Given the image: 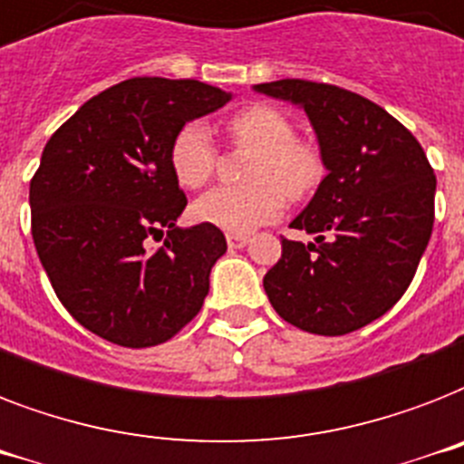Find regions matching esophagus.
Returning <instances> with one entry per match:
<instances>
[{"mask_svg":"<svg viewBox=\"0 0 464 464\" xmlns=\"http://www.w3.org/2000/svg\"><path fill=\"white\" fill-rule=\"evenodd\" d=\"M246 244H249V237H246V235H235V232H229V235H227L229 249H244Z\"/></svg>","mask_w":464,"mask_h":464,"instance_id":"1","label":"esophagus"}]
</instances>
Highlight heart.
<instances>
[{"label":"heart","mask_w":464,"mask_h":464,"mask_svg":"<svg viewBox=\"0 0 464 464\" xmlns=\"http://www.w3.org/2000/svg\"><path fill=\"white\" fill-rule=\"evenodd\" d=\"M235 146L254 150L246 187H220L194 203L196 220L222 232L249 235L277 220L287 198H302L316 187L324 162L311 146L295 139V127L280 110L254 105L227 124ZM215 146L203 121H188L169 146V168L184 188H198L213 177Z\"/></svg>","instance_id":"1"}]
</instances>
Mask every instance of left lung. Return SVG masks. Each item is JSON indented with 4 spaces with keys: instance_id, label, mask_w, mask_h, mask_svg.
<instances>
[{
    "instance_id": "left-lung-1",
    "label": "left lung",
    "mask_w": 464,
    "mask_h": 464,
    "mask_svg": "<svg viewBox=\"0 0 464 464\" xmlns=\"http://www.w3.org/2000/svg\"><path fill=\"white\" fill-rule=\"evenodd\" d=\"M302 107L328 174L263 277L273 309L306 333L344 335L372 324L412 283L433 229L436 177L424 148L372 100L302 79L254 85Z\"/></svg>"
}]
</instances>
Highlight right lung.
Segmentation results:
<instances>
[{
    "label": "right lung",
    "instance_id": "right-lung-1",
    "mask_svg": "<svg viewBox=\"0 0 464 464\" xmlns=\"http://www.w3.org/2000/svg\"><path fill=\"white\" fill-rule=\"evenodd\" d=\"M232 92L201 81L129 79L52 133L31 181L33 242L64 309L121 347L168 343L201 311L227 251L218 227H177L187 196L169 146ZM166 235L160 250L147 239Z\"/></svg>",
    "mask_w": 464,
    "mask_h": 464
}]
</instances>
